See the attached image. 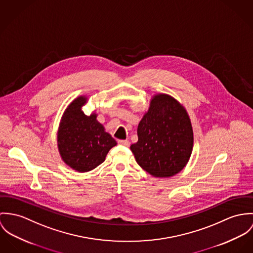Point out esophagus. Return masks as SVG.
<instances>
[{"instance_id": "34e87169", "label": "esophagus", "mask_w": 253, "mask_h": 253, "mask_svg": "<svg viewBox=\"0 0 253 253\" xmlns=\"http://www.w3.org/2000/svg\"><path fill=\"white\" fill-rule=\"evenodd\" d=\"M118 143H119L120 145H123V146H127V147L130 145V141L127 140H118Z\"/></svg>"}]
</instances>
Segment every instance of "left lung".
Masks as SVG:
<instances>
[{"label": "left lung", "mask_w": 253, "mask_h": 253, "mask_svg": "<svg viewBox=\"0 0 253 253\" xmlns=\"http://www.w3.org/2000/svg\"><path fill=\"white\" fill-rule=\"evenodd\" d=\"M193 131L184 108L166 94L154 96L138 126V141L130 146L137 163L153 176L167 177L187 164Z\"/></svg>", "instance_id": "8db88e82"}]
</instances>
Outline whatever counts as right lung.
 Segmentation results:
<instances>
[{
	"instance_id": "1",
	"label": "right lung",
	"mask_w": 253,
	"mask_h": 253,
	"mask_svg": "<svg viewBox=\"0 0 253 253\" xmlns=\"http://www.w3.org/2000/svg\"><path fill=\"white\" fill-rule=\"evenodd\" d=\"M85 97L76 99L66 110L58 131V147L64 162L79 171H88L102 164L110 149L116 145L105 132L96 114L85 115Z\"/></svg>"
}]
</instances>
